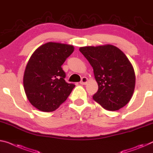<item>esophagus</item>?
I'll return each instance as SVG.
<instances>
[{"instance_id":"1","label":"esophagus","mask_w":153,"mask_h":153,"mask_svg":"<svg viewBox=\"0 0 153 153\" xmlns=\"http://www.w3.org/2000/svg\"><path fill=\"white\" fill-rule=\"evenodd\" d=\"M87 82H88V78L86 77H83L82 78V80L80 82V84H82V85H85V84H87Z\"/></svg>"}]
</instances>
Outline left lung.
<instances>
[{
	"mask_svg": "<svg viewBox=\"0 0 153 153\" xmlns=\"http://www.w3.org/2000/svg\"><path fill=\"white\" fill-rule=\"evenodd\" d=\"M79 51L93 68L98 84L94 100L110 111L118 110L127 105L134 92L135 75L124 53L109 44L81 47Z\"/></svg>",
	"mask_w": 153,
	"mask_h": 153,
	"instance_id": "left-lung-1",
	"label": "left lung"
}]
</instances>
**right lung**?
Here are the masks:
<instances>
[{
  "instance_id": "1",
  "label": "right lung",
  "mask_w": 153,
  "mask_h": 153,
  "mask_svg": "<svg viewBox=\"0 0 153 153\" xmlns=\"http://www.w3.org/2000/svg\"><path fill=\"white\" fill-rule=\"evenodd\" d=\"M74 51L73 45L48 42L31 55L24 71V88L28 101L39 110H56L71 93L75 85L65 82L61 66Z\"/></svg>"
}]
</instances>
